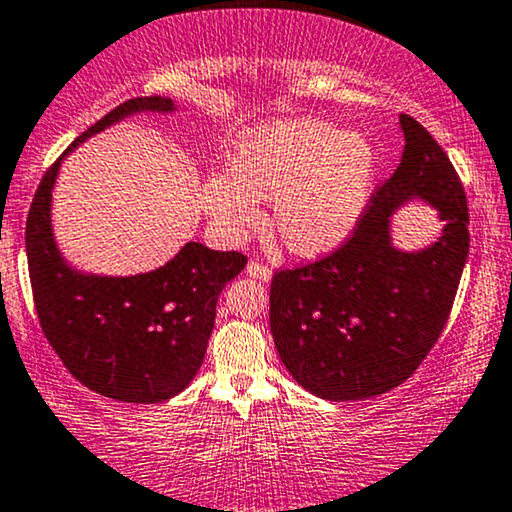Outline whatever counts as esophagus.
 I'll return each mask as SVG.
<instances>
[{
	"mask_svg": "<svg viewBox=\"0 0 512 512\" xmlns=\"http://www.w3.org/2000/svg\"><path fill=\"white\" fill-rule=\"evenodd\" d=\"M245 271H248V276L257 278V281H262V283H269L271 281V269L267 267V264H262V262L252 260Z\"/></svg>",
	"mask_w": 512,
	"mask_h": 512,
	"instance_id": "1",
	"label": "esophagus"
}]
</instances>
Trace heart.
I'll use <instances>...</instances> for the list:
<instances>
[{"label":"heart","mask_w":512,"mask_h":512,"mask_svg":"<svg viewBox=\"0 0 512 512\" xmlns=\"http://www.w3.org/2000/svg\"><path fill=\"white\" fill-rule=\"evenodd\" d=\"M375 174L378 153L364 134L319 118L281 120L236 141L229 172L200 186V208L219 236L238 241L260 224L255 200H274V226L288 250L319 257L352 236Z\"/></svg>","instance_id":"b5f03b06"}]
</instances>
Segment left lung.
I'll return each mask as SVG.
<instances>
[{
	"label": "left lung",
	"mask_w": 512,
	"mask_h": 512,
	"mask_svg": "<svg viewBox=\"0 0 512 512\" xmlns=\"http://www.w3.org/2000/svg\"><path fill=\"white\" fill-rule=\"evenodd\" d=\"M404 153L349 241L307 267L276 271L269 323L278 357L328 401L378 397L411 378L449 319L470 248L461 179L432 134L399 115ZM411 199L438 210L443 236L420 251L391 243V215Z\"/></svg>",
	"instance_id": "1"
}]
</instances>
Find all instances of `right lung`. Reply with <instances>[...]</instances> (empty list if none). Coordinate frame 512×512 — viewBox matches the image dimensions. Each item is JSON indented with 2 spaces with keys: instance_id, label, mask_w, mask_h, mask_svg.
Returning a JSON list of instances; mask_svg holds the SVG:
<instances>
[{
  "instance_id": "1",
  "label": "right lung",
  "mask_w": 512,
  "mask_h": 512,
  "mask_svg": "<svg viewBox=\"0 0 512 512\" xmlns=\"http://www.w3.org/2000/svg\"><path fill=\"white\" fill-rule=\"evenodd\" d=\"M174 111L172 99L141 96L103 115L49 167L25 224L32 297L49 345L82 385L127 404H158L189 387L215 328L219 295L248 260L191 241L146 274H87L58 250L51 193L63 158L89 137L129 115Z\"/></svg>"
}]
</instances>
